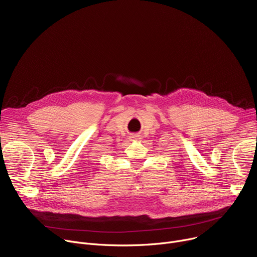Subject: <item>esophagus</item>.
I'll return each instance as SVG.
<instances>
[{"instance_id": "obj_1", "label": "esophagus", "mask_w": 257, "mask_h": 257, "mask_svg": "<svg viewBox=\"0 0 257 257\" xmlns=\"http://www.w3.org/2000/svg\"><path fill=\"white\" fill-rule=\"evenodd\" d=\"M131 140H138V136H136V135H132V136H131Z\"/></svg>"}]
</instances>
